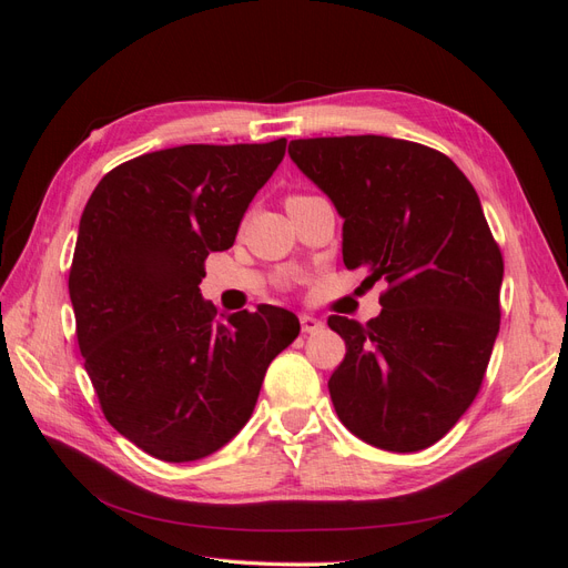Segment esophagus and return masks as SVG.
<instances>
[{
    "label": "esophagus",
    "mask_w": 568,
    "mask_h": 568,
    "mask_svg": "<svg viewBox=\"0 0 568 568\" xmlns=\"http://www.w3.org/2000/svg\"><path fill=\"white\" fill-rule=\"evenodd\" d=\"M324 326V322L322 320H317V317H313V315H301V329L305 332V334H317L320 329Z\"/></svg>",
    "instance_id": "obj_1"
}]
</instances>
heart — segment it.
Instances as JSON below:
<instances>
[{"instance_id": "obj_1", "label": "heart", "mask_w": 568, "mask_h": 568, "mask_svg": "<svg viewBox=\"0 0 568 568\" xmlns=\"http://www.w3.org/2000/svg\"><path fill=\"white\" fill-rule=\"evenodd\" d=\"M294 199H296V196H294Z\"/></svg>"}]
</instances>
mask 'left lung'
I'll return each mask as SVG.
<instances>
[{
	"label": "left lung",
	"instance_id": "1",
	"mask_svg": "<svg viewBox=\"0 0 568 568\" xmlns=\"http://www.w3.org/2000/svg\"><path fill=\"white\" fill-rule=\"evenodd\" d=\"M288 156L343 217V263L384 282L379 317H329V379L359 440L417 453L474 403L500 332L503 255L471 182L440 151L379 134L294 140Z\"/></svg>",
	"mask_w": 568,
	"mask_h": 568
}]
</instances>
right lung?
<instances>
[{
  "label": "right lung",
  "mask_w": 568,
  "mask_h": 568,
  "mask_svg": "<svg viewBox=\"0 0 568 568\" xmlns=\"http://www.w3.org/2000/svg\"><path fill=\"white\" fill-rule=\"evenodd\" d=\"M284 151L286 140L144 153L84 205L68 277L78 346L109 424L151 457L194 462L227 445L301 332L274 305L217 320L199 288Z\"/></svg>",
  "instance_id": "add662e5"
}]
</instances>
